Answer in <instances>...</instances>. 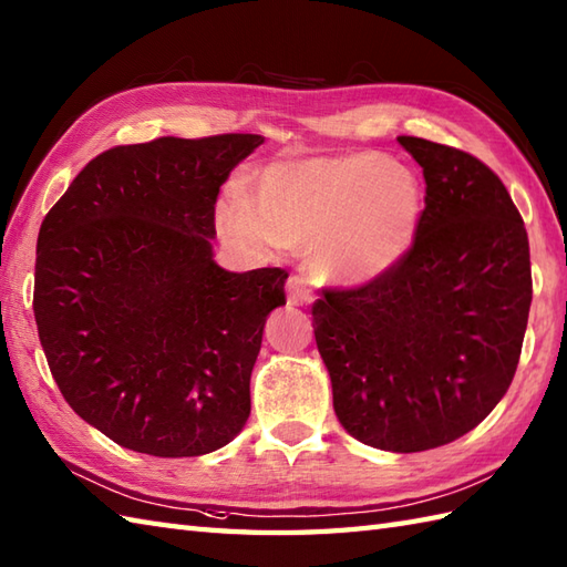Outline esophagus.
I'll use <instances>...</instances> for the list:
<instances>
[{"label":"esophagus","mask_w":567,"mask_h":567,"mask_svg":"<svg viewBox=\"0 0 567 567\" xmlns=\"http://www.w3.org/2000/svg\"><path fill=\"white\" fill-rule=\"evenodd\" d=\"M287 302L292 307H307L315 302V292H311V287L302 275H292L287 280Z\"/></svg>","instance_id":"esophagus-1"}]
</instances>
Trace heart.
I'll return each mask as SVG.
<instances>
[{
  "label": "heart",
  "instance_id": "obj_1",
  "mask_svg": "<svg viewBox=\"0 0 567 567\" xmlns=\"http://www.w3.org/2000/svg\"><path fill=\"white\" fill-rule=\"evenodd\" d=\"M424 187L414 171L382 153L360 151L265 167L256 209L244 197L221 204V224L248 244L315 246L323 277L375 280L414 246Z\"/></svg>",
  "mask_w": 567,
  "mask_h": 567
}]
</instances>
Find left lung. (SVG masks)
I'll return each mask as SVG.
<instances>
[{"mask_svg":"<svg viewBox=\"0 0 567 567\" xmlns=\"http://www.w3.org/2000/svg\"><path fill=\"white\" fill-rule=\"evenodd\" d=\"M426 179L406 256L311 307L333 412L360 443L419 453L465 436L509 390L532 307L519 209L475 155L400 136Z\"/></svg>","mask_w":567,"mask_h":567,"instance_id":"8db88e82","label":"left lung"}]
</instances>
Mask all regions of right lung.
Segmentation results:
<instances>
[{
	"instance_id": "right-lung-1",
	"label": "right lung",
	"mask_w": 567,
	"mask_h": 567,
	"mask_svg": "<svg viewBox=\"0 0 567 567\" xmlns=\"http://www.w3.org/2000/svg\"><path fill=\"white\" fill-rule=\"evenodd\" d=\"M258 134L163 136L82 167L45 214L33 317L65 402L136 453L192 457L238 436L287 272L214 262V204Z\"/></svg>"
}]
</instances>
